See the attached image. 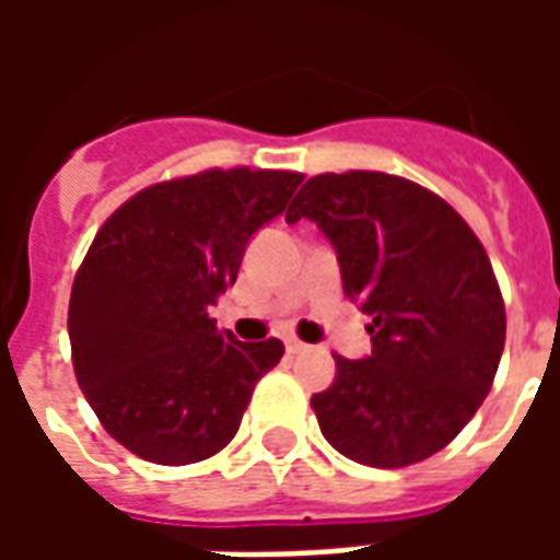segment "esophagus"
<instances>
[{
    "label": "esophagus",
    "instance_id": "1",
    "mask_svg": "<svg viewBox=\"0 0 560 560\" xmlns=\"http://www.w3.org/2000/svg\"><path fill=\"white\" fill-rule=\"evenodd\" d=\"M284 348H288V353H305L308 351V345H305V341H300V339H284Z\"/></svg>",
    "mask_w": 560,
    "mask_h": 560
}]
</instances>
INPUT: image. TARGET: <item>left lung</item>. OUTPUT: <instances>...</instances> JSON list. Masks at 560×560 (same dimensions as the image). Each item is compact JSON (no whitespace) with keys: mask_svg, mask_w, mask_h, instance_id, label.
<instances>
[{"mask_svg":"<svg viewBox=\"0 0 560 560\" xmlns=\"http://www.w3.org/2000/svg\"><path fill=\"white\" fill-rule=\"evenodd\" d=\"M284 219L315 221L348 300L372 315V353L336 357V381L312 396L324 438L369 468L444 450L504 353V300L480 240L446 200L375 171L312 176Z\"/></svg>","mask_w":560,"mask_h":560,"instance_id":"left-lung-1","label":"left lung"}]
</instances>
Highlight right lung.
<instances>
[{"instance_id":"right-lung-1","label":"right lung","mask_w":560,"mask_h":560,"mask_svg":"<svg viewBox=\"0 0 560 560\" xmlns=\"http://www.w3.org/2000/svg\"><path fill=\"white\" fill-rule=\"evenodd\" d=\"M300 183L288 171L197 173L149 185L95 233L68 305L74 375L135 456L191 465L231 444L284 345L236 341L209 305Z\"/></svg>"}]
</instances>
